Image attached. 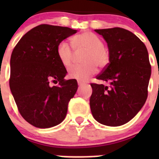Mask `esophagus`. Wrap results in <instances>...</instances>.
<instances>
[{"instance_id":"34e87169","label":"esophagus","mask_w":159,"mask_h":159,"mask_svg":"<svg viewBox=\"0 0 159 159\" xmlns=\"http://www.w3.org/2000/svg\"><path fill=\"white\" fill-rule=\"evenodd\" d=\"M84 82H82V81H78V85L79 86H81V85H83V84H84Z\"/></svg>"}]
</instances>
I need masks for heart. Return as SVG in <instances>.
Segmentation results:
<instances>
[{"label": "heart", "mask_w": 159, "mask_h": 159, "mask_svg": "<svg viewBox=\"0 0 159 159\" xmlns=\"http://www.w3.org/2000/svg\"><path fill=\"white\" fill-rule=\"evenodd\" d=\"M72 46L67 41H61L57 46V52L60 63L65 67L71 65L76 52H84L81 57L84 64L72 66L68 70L71 79L85 81L97 72V66L102 69L110 62V52L103 46V42L99 36L90 31L79 33L71 38ZM74 48L73 49V48Z\"/></svg>", "instance_id": "obj_1"}]
</instances>
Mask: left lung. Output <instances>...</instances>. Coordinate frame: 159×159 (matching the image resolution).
Returning a JSON list of instances; mask_svg holds the SVG:
<instances>
[{
    "label": "left lung",
    "instance_id": "1",
    "mask_svg": "<svg viewBox=\"0 0 159 159\" xmlns=\"http://www.w3.org/2000/svg\"><path fill=\"white\" fill-rule=\"evenodd\" d=\"M107 43L110 62L92 83L90 107L96 121L118 127L137 115L148 95L151 66L146 45L127 29H95Z\"/></svg>",
    "mask_w": 159,
    "mask_h": 159
}]
</instances>
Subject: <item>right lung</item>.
Wrapping results in <instances>:
<instances>
[{
    "label": "right lung",
    "instance_id": "add662e5",
    "mask_svg": "<svg viewBox=\"0 0 159 159\" xmlns=\"http://www.w3.org/2000/svg\"><path fill=\"white\" fill-rule=\"evenodd\" d=\"M75 32L67 27L38 25L22 36L11 55V92L22 117L38 128L60 124L77 91L75 80L64 79L67 70L57 52L59 43Z\"/></svg>",
    "mask_w": 159,
    "mask_h": 159
}]
</instances>
